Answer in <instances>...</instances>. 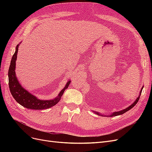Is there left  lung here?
Segmentation results:
<instances>
[{"instance_id": "8db88e82", "label": "left lung", "mask_w": 152, "mask_h": 152, "mask_svg": "<svg viewBox=\"0 0 152 152\" xmlns=\"http://www.w3.org/2000/svg\"><path fill=\"white\" fill-rule=\"evenodd\" d=\"M142 88H143V86L142 87V88H141V91H140V95H139V96H138V97L137 98V99L135 100V102H134V103H133L131 105H130L129 107H127V108H125V109H124V110H121V111L115 112H113V113H112V114L110 115L109 117H113V116L120 115L124 114V113H126V112H127V111H129V110H131L132 108L134 107V106L137 104V102H138V101H139V99H140V96H141V92H142ZM94 112L96 114H98V115H102V116H105V117H106V115H101L99 113H98V112Z\"/></svg>"}]
</instances>
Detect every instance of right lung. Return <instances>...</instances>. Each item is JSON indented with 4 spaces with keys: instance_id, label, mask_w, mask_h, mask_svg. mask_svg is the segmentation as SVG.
Segmentation results:
<instances>
[{
    "instance_id": "right-lung-1",
    "label": "right lung",
    "mask_w": 152,
    "mask_h": 152,
    "mask_svg": "<svg viewBox=\"0 0 152 152\" xmlns=\"http://www.w3.org/2000/svg\"><path fill=\"white\" fill-rule=\"evenodd\" d=\"M18 46H19V44L16 45L15 53L12 57L10 66L8 71L9 87H10V90L13 98L20 104L28 109L43 110L53 107L60 101L64 91L68 88L71 81L68 80L67 82L65 87L60 91L57 97L53 99L42 100L32 95L21 86L16 76L15 68Z\"/></svg>"
}]
</instances>
